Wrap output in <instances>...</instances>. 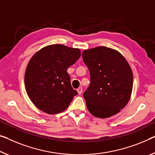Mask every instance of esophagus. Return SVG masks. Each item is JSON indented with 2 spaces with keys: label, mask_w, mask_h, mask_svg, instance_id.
I'll list each match as a JSON object with an SVG mask.
<instances>
[{
  "label": "esophagus",
  "mask_w": 155,
  "mask_h": 155,
  "mask_svg": "<svg viewBox=\"0 0 155 155\" xmlns=\"http://www.w3.org/2000/svg\"><path fill=\"white\" fill-rule=\"evenodd\" d=\"M77 91L78 93V94H82V87H79L77 89Z\"/></svg>",
  "instance_id": "34e87169"
}]
</instances>
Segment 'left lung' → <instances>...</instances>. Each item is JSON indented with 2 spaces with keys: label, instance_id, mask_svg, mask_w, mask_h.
Segmentation results:
<instances>
[{
  "label": "left lung",
  "instance_id": "obj_1",
  "mask_svg": "<svg viewBox=\"0 0 155 155\" xmlns=\"http://www.w3.org/2000/svg\"><path fill=\"white\" fill-rule=\"evenodd\" d=\"M82 56L91 77L83 94L88 110L101 118L120 112L129 102L133 87L132 71L124 56L105 46L84 50Z\"/></svg>",
  "mask_w": 155,
  "mask_h": 155
}]
</instances>
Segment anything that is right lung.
I'll return each instance as SVG.
<instances>
[{
    "instance_id": "1",
    "label": "right lung",
    "mask_w": 155,
    "mask_h": 155,
    "mask_svg": "<svg viewBox=\"0 0 155 155\" xmlns=\"http://www.w3.org/2000/svg\"><path fill=\"white\" fill-rule=\"evenodd\" d=\"M81 51L61 44H52L38 51L26 67L25 87L37 107L48 114L68 108L78 92L71 87L67 69L80 58Z\"/></svg>"
}]
</instances>
